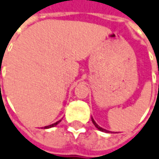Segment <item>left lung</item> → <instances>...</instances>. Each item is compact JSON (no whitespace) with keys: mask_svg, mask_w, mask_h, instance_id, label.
Instances as JSON below:
<instances>
[{"mask_svg":"<svg viewBox=\"0 0 159 159\" xmlns=\"http://www.w3.org/2000/svg\"><path fill=\"white\" fill-rule=\"evenodd\" d=\"M92 121H93V125L96 127V128L98 129L100 131H102V132H106V133H112V131H110V130H107V129H103V128H102V127L99 126L98 124H97V123L95 122V120H93V118H92Z\"/></svg>","mask_w":159,"mask_h":159,"instance_id":"8db88e82","label":"left lung"}]
</instances>
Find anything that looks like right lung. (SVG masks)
Here are the masks:
<instances>
[{"mask_svg": "<svg viewBox=\"0 0 159 159\" xmlns=\"http://www.w3.org/2000/svg\"><path fill=\"white\" fill-rule=\"evenodd\" d=\"M61 121V120H59L58 121H57V122H55V123H53V124H51V125H48V126H46V127H44V128H42V129H50V128H54V127H56L59 122Z\"/></svg>", "mask_w": 159, "mask_h": 159, "instance_id": "1", "label": "right lung"}]
</instances>
